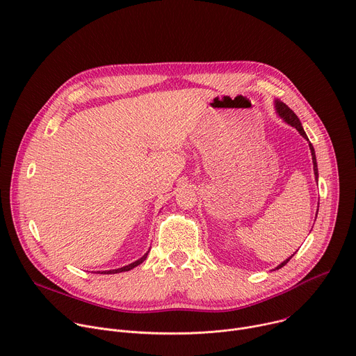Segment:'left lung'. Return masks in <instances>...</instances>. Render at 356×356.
Instances as JSON below:
<instances>
[{"instance_id":"left-lung-1","label":"left lung","mask_w":356,"mask_h":356,"mask_svg":"<svg viewBox=\"0 0 356 356\" xmlns=\"http://www.w3.org/2000/svg\"><path fill=\"white\" fill-rule=\"evenodd\" d=\"M274 108H275V112H277V115L286 123V124H289V126H293V127H296L297 131H298V134L304 138V139H307L308 140V143H309V139H308V136H307V134H305V131H304V127H302V124H301V120L298 119V116L291 111L284 102H281L280 99H275L274 101ZM309 150H311V156H312V165H314V175H315V180H316V183H318V165H316V157H315V150H314V146L309 143ZM319 204V203H318ZM319 207V206H318ZM316 214H318V209H316ZM296 254V252H294ZM293 254V255H294ZM293 255L291 257H288L286 260H284L281 264H278L274 270H280V268H282L291 258H293Z\"/></svg>"}]
</instances>
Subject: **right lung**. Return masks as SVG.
<instances>
[{
	"instance_id": "1",
	"label": "right lung",
	"mask_w": 356,
	"mask_h": 356,
	"mask_svg": "<svg viewBox=\"0 0 356 356\" xmlns=\"http://www.w3.org/2000/svg\"><path fill=\"white\" fill-rule=\"evenodd\" d=\"M149 251H150V248L139 258V260H136V261H134V263H131V264H127V266H123V267H120V268H116V270H109V271H99L101 274H118V273H123V271H129V270H132V268H135V267H138L139 264H142L145 260H146V257H147V254H149Z\"/></svg>"
}]
</instances>
